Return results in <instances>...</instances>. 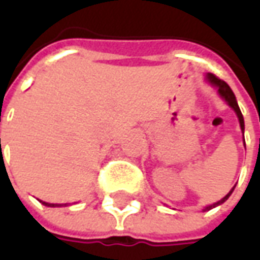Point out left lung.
<instances>
[{
    "label": "left lung",
    "mask_w": 260,
    "mask_h": 260,
    "mask_svg": "<svg viewBox=\"0 0 260 260\" xmlns=\"http://www.w3.org/2000/svg\"><path fill=\"white\" fill-rule=\"evenodd\" d=\"M206 79H208V82L211 84V85L216 86L218 88V92L219 95L222 96V100H225L228 102V105L234 109L235 112H236V115L239 118V123H241V129L245 131V122H243V116H242V112L241 109H239V105H238V102H236V98H235V93L232 92V89H231V86L228 85L225 81H222V79H219L216 75H213V74H206ZM245 141V139H243ZM235 186L232 189L229 190V193H228L226 197L222 198L220 201H218L216 204H212L209 206H206L204 211H211L212 208H215V206H218V205L223 204L225 201H226L228 198L231 197V193L234 192Z\"/></svg>",
    "instance_id": "left-lung-1"
}]
</instances>
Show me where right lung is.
I'll return each instance as SVG.
<instances>
[{
    "instance_id": "1",
    "label": "right lung",
    "mask_w": 260,
    "mask_h": 260,
    "mask_svg": "<svg viewBox=\"0 0 260 260\" xmlns=\"http://www.w3.org/2000/svg\"><path fill=\"white\" fill-rule=\"evenodd\" d=\"M42 205H45V206H51V208H55V206H62L61 204H48V202H42ZM67 206V204H65Z\"/></svg>"
}]
</instances>
